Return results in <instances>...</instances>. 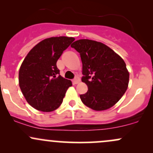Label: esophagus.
<instances>
[{
    "instance_id": "esophagus-1",
    "label": "esophagus",
    "mask_w": 153,
    "mask_h": 153,
    "mask_svg": "<svg viewBox=\"0 0 153 153\" xmlns=\"http://www.w3.org/2000/svg\"><path fill=\"white\" fill-rule=\"evenodd\" d=\"M80 82V79L78 78H75V79L73 80V84H78Z\"/></svg>"
}]
</instances>
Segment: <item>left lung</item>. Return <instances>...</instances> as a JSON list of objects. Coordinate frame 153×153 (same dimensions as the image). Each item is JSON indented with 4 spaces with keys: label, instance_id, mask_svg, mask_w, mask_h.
<instances>
[{
    "label": "left lung",
    "instance_id": "1",
    "mask_svg": "<svg viewBox=\"0 0 153 153\" xmlns=\"http://www.w3.org/2000/svg\"><path fill=\"white\" fill-rule=\"evenodd\" d=\"M71 47L80 53L82 82L88 86V91L80 95L82 102L96 111L114 106L128 85L129 73L123 59L110 47L92 40H78Z\"/></svg>",
    "mask_w": 153,
    "mask_h": 153
}]
</instances>
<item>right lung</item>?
I'll return each instance as SVG.
<instances>
[{
    "label": "right lung",
    "instance_id": "obj_1",
    "mask_svg": "<svg viewBox=\"0 0 153 153\" xmlns=\"http://www.w3.org/2000/svg\"><path fill=\"white\" fill-rule=\"evenodd\" d=\"M75 38H46L27 53L19 71V85L29 105L42 112L56 110L62 103L71 80L59 75L56 62Z\"/></svg>",
    "mask_w": 153,
    "mask_h": 153
}]
</instances>
